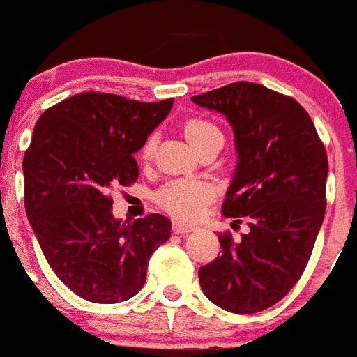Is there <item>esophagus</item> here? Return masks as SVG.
<instances>
[{
  "label": "esophagus",
  "mask_w": 357,
  "mask_h": 357,
  "mask_svg": "<svg viewBox=\"0 0 357 357\" xmlns=\"http://www.w3.org/2000/svg\"><path fill=\"white\" fill-rule=\"evenodd\" d=\"M192 231H195V225L186 224V222H183V220L179 218L172 220V232H174V234H185V232H192Z\"/></svg>",
  "instance_id": "esophagus-1"
}]
</instances>
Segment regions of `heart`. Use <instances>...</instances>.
<instances>
[{
  "mask_svg": "<svg viewBox=\"0 0 357 357\" xmlns=\"http://www.w3.org/2000/svg\"><path fill=\"white\" fill-rule=\"evenodd\" d=\"M185 137L190 144L197 146L211 135H222L215 125L204 119H188L185 123ZM153 151V142L148 141L142 148V158H149ZM213 190L208 183L201 179H179L163 186L158 192V202L172 215L183 218H195L206 204L211 201Z\"/></svg>",
  "mask_w": 357,
  "mask_h": 357,
  "instance_id": "b5f03b06",
  "label": "heart"
}]
</instances>
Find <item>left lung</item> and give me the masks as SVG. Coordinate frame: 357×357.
Listing matches in <instances>:
<instances>
[{
	"label": "left lung",
	"instance_id": "8db88e82",
	"mask_svg": "<svg viewBox=\"0 0 357 357\" xmlns=\"http://www.w3.org/2000/svg\"><path fill=\"white\" fill-rule=\"evenodd\" d=\"M225 116L236 163L222 213L246 216L250 231L220 234L222 254L199 268L202 292L232 314H255L284 298L305 271L326 211L328 156L294 98L254 82L192 96Z\"/></svg>",
	"mask_w": 357,
	"mask_h": 357
}]
</instances>
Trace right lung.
I'll list each match as a JSON object with an SVG mask.
<instances>
[{"mask_svg":"<svg viewBox=\"0 0 357 357\" xmlns=\"http://www.w3.org/2000/svg\"><path fill=\"white\" fill-rule=\"evenodd\" d=\"M172 103L88 91L36 121L22 162L26 215L52 271L82 299L112 305L133 298L153 252L171 238L167 216L114 218L111 192L137 181L133 153Z\"/></svg>","mask_w":357,"mask_h":357,"instance_id":"add662e5","label":"right lung"}]
</instances>
